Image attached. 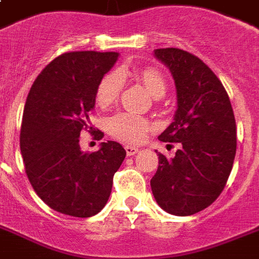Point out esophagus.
Instances as JSON below:
<instances>
[{
    "mask_svg": "<svg viewBox=\"0 0 259 259\" xmlns=\"http://www.w3.org/2000/svg\"><path fill=\"white\" fill-rule=\"evenodd\" d=\"M125 151H126V155H127V156H133V155H136V153H137V152H138V148L130 147V145H126Z\"/></svg>",
    "mask_w": 259,
    "mask_h": 259,
    "instance_id": "1",
    "label": "esophagus"
}]
</instances>
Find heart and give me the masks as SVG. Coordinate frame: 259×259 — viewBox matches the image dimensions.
<instances>
[{
    "label": "heart",
    "mask_w": 259,
    "mask_h": 259,
    "mask_svg": "<svg viewBox=\"0 0 259 259\" xmlns=\"http://www.w3.org/2000/svg\"><path fill=\"white\" fill-rule=\"evenodd\" d=\"M125 70H112L102 77L96 87L95 100L99 107H108L118 100L123 88ZM137 78L153 98H161L167 91V82L159 70L144 68L137 73ZM149 119L132 112H118L107 119V132L116 140L126 144H138L153 130Z\"/></svg>",
    "instance_id": "b5f03b06"
}]
</instances>
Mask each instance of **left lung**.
<instances>
[{"mask_svg":"<svg viewBox=\"0 0 259 259\" xmlns=\"http://www.w3.org/2000/svg\"><path fill=\"white\" fill-rule=\"evenodd\" d=\"M155 55L172 73L178 98L174 122L159 140L181 143V149L172 159L157 155L152 193L165 212L190 216L212 205L228 181L236 153L234 110L222 81L198 57L175 47Z\"/></svg>","mask_w":259,"mask_h":259,"instance_id":"1","label":"left lung"}]
</instances>
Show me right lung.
<instances>
[{
	"label": "right lung",
	"mask_w": 259,
	"mask_h": 259,
	"mask_svg": "<svg viewBox=\"0 0 259 259\" xmlns=\"http://www.w3.org/2000/svg\"><path fill=\"white\" fill-rule=\"evenodd\" d=\"M116 58L112 51L61 54L40 72L27 96L20 129L25 174L40 200L59 213L91 217L100 212L125 159L126 151L115 141L87 153L78 138L90 127L96 87ZM94 136L100 140L103 133L96 130Z\"/></svg>",
	"instance_id": "add662e5"
}]
</instances>
